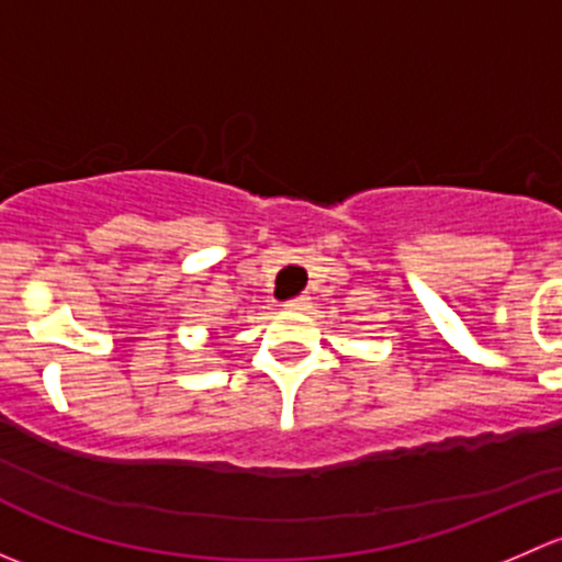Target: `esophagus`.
<instances>
[{
    "label": "esophagus",
    "mask_w": 562,
    "mask_h": 562,
    "mask_svg": "<svg viewBox=\"0 0 562 562\" xmlns=\"http://www.w3.org/2000/svg\"><path fill=\"white\" fill-rule=\"evenodd\" d=\"M285 310H291V313H304V310H310V296H293V299H288Z\"/></svg>",
    "instance_id": "1"
}]
</instances>
